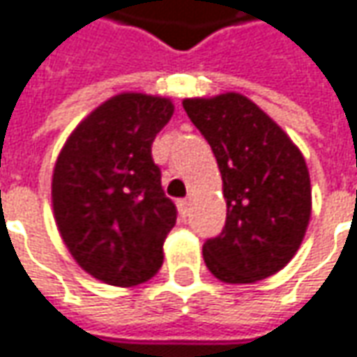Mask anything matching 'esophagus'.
<instances>
[{
    "label": "esophagus",
    "instance_id": "1",
    "mask_svg": "<svg viewBox=\"0 0 357 357\" xmlns=\"http://www.w3.org/2000/svg\"><path fill=\"white\" fill-rule=\"evenodd\" d=\"M178 208H179V214H181V216L185 218V216L190 214V208H192V199H179Z\"/></svg>",
    "mask_w": 357,
    "mask_h": 357
}]
</instances>
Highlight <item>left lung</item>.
I'll use <instances>...</instances> for the list:
<instances>
[{
  "label": "left lung",
  "mask_w": 357,
  "mask_h": 357,
  "mask_svg": "<svg viewBox=\"0 0 357 357\" xmlns=\"http://www.w3.org/2000/svg\"><path fill=\"white\" fill-rule=\"evenodd\" d=\"M222 176L226 224L204 242L208 271L230 284L257 283L295 257L311 218V179L291 137L241 93L183 98Z\"/></svg>",
  "instance_id": "obj_1"
}]
</instances>
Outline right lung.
Segmentation results:
<instances>
[{
  "mask_svg": "<svg viewBox=\"0 0 357 357\" xmlns=\"http://www.w3.org/2000/svg\"><path fill=\"white\" fill-rule=\"evenodd\" d=\"M174 115L165 96L121 93L66 139L52 174L58 232L82 271L113 287L149 281L176 226L151 143Z\"/></svg>",
  "mask_w": 357,
  "mask_h": 357,
  "instance_id": "obj_1",
  "label": "right lung"
}]
</instances>
